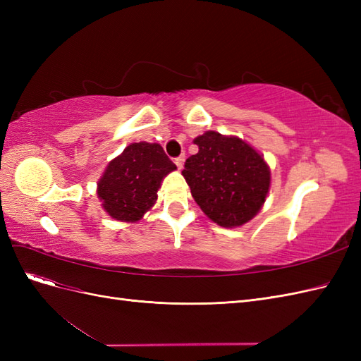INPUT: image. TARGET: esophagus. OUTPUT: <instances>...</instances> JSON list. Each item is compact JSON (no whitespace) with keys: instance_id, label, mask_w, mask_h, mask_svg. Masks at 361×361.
Returning <instances> with one entry per match:
<instances>
[{"instance_id":"1","label":"esophagus","mask_w":361,"mask_h":361,"mask_svg":"<svg viewBox=\"0 0 361 361\" xmlns=\"http://www.w3.org/2000/svg\"><path fill=\"white\" fill-rule=\"evenodd\" d=\"M183 162H185V157H183V155H180V157H178V158H174V164H176V167H178L179 170L183 167Z\"/></svg>"}]
</instances>
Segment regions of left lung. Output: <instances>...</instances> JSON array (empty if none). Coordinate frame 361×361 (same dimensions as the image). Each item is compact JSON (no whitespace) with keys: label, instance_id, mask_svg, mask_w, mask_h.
<instances>
[{"label":"left lung","instance_id":"1","mask_svg":"<svg viewBox=\"0 0 361 361\" xmlns=\"http://www.w3.org/2000/svg\"><path fill=\"white\" fill-rule=\"evenodd\" d=\"M199 152L182 174L194 200L212 221L236 227L250 221L269 190V169L257 152L236 137L207 130L194 140Z\"/></svg>","mask_w":361,"mask_h":361}]
</instances>
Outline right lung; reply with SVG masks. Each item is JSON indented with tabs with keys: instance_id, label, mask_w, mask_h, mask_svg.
I'll use <instances>...</instances> for the list:
<instances>
[{
	"instance_id": "right-lung-1",
	"label": "right lung",
	"mask_w": 361,
	"mask_h": 361,
	"mask_svg": "<svg viewBox=\"0 0 361 361\" xmlns=\"http://www.w3.org/2000/svg\"><path fill=\"white\" fill-rule=\"evenodd\" d=\"M173 170L176 166L159 145H129L108 164L97 195L108 215L118 221H138L155 204L161 180Z\"/></svg>"
}]
</instances>
